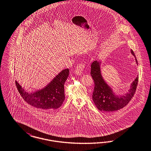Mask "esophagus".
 Returning a JSON list of instances; mask_svg holds the SVG:
<instances>
[{"label": "esophagus", "instance_id": "obj_1", "mask_svg": "<svg viewBox=\"0 0 151 151\" xmlns=\"http://www.w3.org/2000/svg\"><path fill=\"white\" fill-rule=\"evenodd\" d=\"M85 64L83 63H80L78 64L75 69V73L77 76H81L82 74V72L83 70V69L85 68Z\"/></svg>", "mask_w": 151, "mask_h": 151}]
</instances>
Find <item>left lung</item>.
<instances>
[{"label": "left lung", "instance_id": "left-lung-1", "mask_svg": "<svg viewBox=\"0 0 151 151\" xmlns=\"http://www.w3.org/2000/svg\"><path fill=\"white\" fill-rule=\"evenodd\" d=\"M132 55L135 57L137 64L138 61L134 51L131 50ZM101 62L94 61L91 66V75L94 81V90L92 99L96 108L100 111H118L127 105L133 97L138 85L137 76L132 82L130 88L124 95H116L113 89L105 82L100 70Z\"/></svg>", "mask_w": 151, "mask_h": 151}]
</instances>
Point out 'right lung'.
Returning a JSON list of instances; mask_svg holds the SVG:
<instances>
[{"label":"right lung","mask_w":151,"mask_h":151,"mask_svg":"<svg viewBox=\"0 0 151 151\" xmlns=\"http://www.w3.org/2000/svg\"><path fill=\"white\" fill-rule=\"evenodd\" d=\"M69 74V69H64L45 87L30 93L25 91L16 81V85L22 98L30 105L42 109H56L65 100L64 83Z\"/></svg>","instance_id":"obj_1"}]
</instances>
